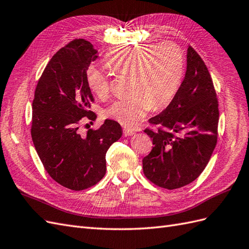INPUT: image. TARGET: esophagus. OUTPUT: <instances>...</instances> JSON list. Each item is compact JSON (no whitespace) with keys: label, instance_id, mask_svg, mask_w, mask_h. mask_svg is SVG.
<instances>
[{"label":"esophagus","instance_id":"1","mask_svg":"<svg viewBox=\"0 0 249 249\" xmlns=\"http://www.w3.org/2000/svg\"><path fill=\"white\" fill-rule=\"evenodd\" d=\"M123 132H124V136L125 137H129V136H132L133 133H135V130L130 129V128H124Z\"/></svg>","mask_w":249,"mask_h":249}]
</instances>
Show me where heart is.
Masks as SVG:
<instances>
[{
	"label": "heart",
	"instance_id": "b5f03b06",
	"mask_svg": "<svg viewBox=\"0 0 249 249\" xmlns=\"http://www.w3.org/2000/svg\"><path fill=\"white\" fill-rule=\"evenodd\" d=\"M105 65L117 74H131V94L113 101L104 116L121 125L132 127L147 111L160 109L174 99L184 73V56L175 43L126 45L112 49L105 58ZM90 90L103 98L109 91L105 72L91 65L86 70Z\"/></svg>",
	"mask_w": 249,
	"mask_h": 249
}]
</instances>
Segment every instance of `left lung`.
<instances>
[{"mask_svg": "<svg viewBox=\"0 0 249 249\" xmlns=\"http://www.w3.org/2000/svg\"><path fill=\"white\" fill-rule=\"evenodd\" d=\"M212 76L196 50L187 49L185 78L169 105L149 119L144 132L152 147L143 159L145 177L166 189L194 182L205 169L218 140L219 108Z\"/></svg>", "mask_w": 249, "mask_h": 249, "instance_id": "obj_1", "label": "left lung"}]
</instances>
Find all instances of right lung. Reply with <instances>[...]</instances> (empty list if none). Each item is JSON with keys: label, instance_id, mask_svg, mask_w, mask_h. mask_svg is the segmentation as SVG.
<instances>
[{"label": "right lung", "instance_id": "right-lung-1", "mask_svg": "<svg viewBox=\"0 0 249 249\" xmlns=\"http://www.w3.org/2000/svg\"><path fill=\"white\" fill-rule=\"evenodd\" d=\"M97 53L83 39L61 48L44 69L33 102L31 138L43 166L56 183L75 191L103 179L106 152L122 137V127L113 120L86 135L79 132L83 118H97L88 110L93 97L86 81Z\"/></svg>", "mask_w": 249, "mask_h": 249}]
</instances>
